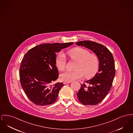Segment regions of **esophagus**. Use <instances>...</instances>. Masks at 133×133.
Returning a JSON list of instances; mask_svg holds the SVG:
<instances>
[{
    "mask_svg": "<svg viewBox=\"0 0 133 133\" xmlns=\"http://www.w3.org/2000/svg\"><path fill=\"white\" fill-rule=\"evenodd\" d=\"M71 83V82H67V81H63V83H64V84H68V83Z\"/></svg>",
    "mask_w": 133,
    "mask_h": 133,
    "instance_id": "esophagus-1",
    "label": "esophagus"
}]
</instances>
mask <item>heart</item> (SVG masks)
Instances as JSON below:
<instances>
[{"mask_svg":"<svg viewBox=\"0 0 133 133\" xmlns=\"http://www.w3.org/2000/svg\"><path fill=\"white\" fill-rule=\"evenodd\" d=\"M67 55L71 60L77 62L75 70H66L61 75L63 80L71 82L81 78L84 75L86 78L94 76L98 69V60L97 57L85 49L76 48L69 50ZM66 60L63 53H60L56 59L57 68L63 70L66 67Z\"/></svg>","mask_w":133,"mask_h":133,"instance_id":"1","label":"heart"}]
</instances>
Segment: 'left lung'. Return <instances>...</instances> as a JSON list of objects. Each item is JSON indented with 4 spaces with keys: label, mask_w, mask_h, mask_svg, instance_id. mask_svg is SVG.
I'll use <instances>...</instances> for the list:
<instances>
[{
    "label": "left lung",
    "mask_w": 133,
    "mask_h": 133,
    "mask_svg": "<svg viewBox=\"0 0 133 133\" xmlns=\"http://www.w3.org/2000/svg\"><path fill=\"white\" fill-rule=\"evenodd\" d=\"M91 50L99 60L98 72L93 78L81 84L77 95L81 103L87 105L98 104L105 97L112 86L115 75V65L113 56L107 47L102 44L90 41L76 43Z\"/></svg>",
    "instance_id": "8db88e82"
}]
</instances>
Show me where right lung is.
Segmentation results:
<instances>
[{
  "instance_id": "right-lung-1",
  "label": "right lung",
  "mask_w": 133,
  "mask_h": 133,
  "mask_svg": "<svg viewBox=\"0 0 133 133\" xmlns=\"http://www.w3.org/2000/svg\"><path fill=\"white\" fill-rule=\"evenodd\" d=\"M73 43L44 44L30 49L24 56L19 68L21 84L32 103L50 105L57 99L64 84L58 82L59 71L56 66V53Z\"/></svg>"
}]
</instances>
